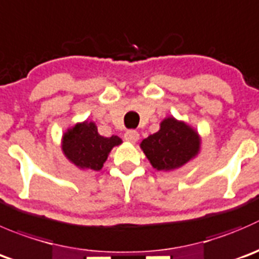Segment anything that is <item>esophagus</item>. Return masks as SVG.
<instances>
[{
	"label": "esophagus",
	"mask_w": 259,
	"mask_h": 259,
	"mask_svg": "<svg viewBox=\"0 0 259 259\" xmlns=\"http://www.w3.org/2000/svg\"><path fill=\"white\" fill-rule=\"evenodd\" d=\"M124 139L130 143L138 142V139H139V133H138L137 130H133V129L127 130V132L124 134Z\"/></svg>",
	"instance_id": "34e87169"
}]
</instances>
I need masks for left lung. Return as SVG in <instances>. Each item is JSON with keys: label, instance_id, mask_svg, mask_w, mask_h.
I'll list each match as a JSON object with an SVG mask.
<instances>
[{"label": "left lung", "instance_id": "1", "mask_svg": "<svg viewBox=\"0 0 259 259\" xmlns=\"http://www.w3.org/2000/svg\"><path fill=\"white\" fill-rule=\"evenodd\" d=\"M152 165L158 170L181 167L197 154L200 140L197 133L173 117L160 122L159 132L149 135L140 144Z\"/></svg>", "mask_w": 259, "mask_h": 259}]
</instances>
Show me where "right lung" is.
Masks as SVG:
<instances>
[{"label": "right lung", "mask_w": 259, "mask_h": 259, "mask_svg": "<svg viewBox=\"0 0 259 259\" xmlns=\"http://www.w3.org/2000/svg\"><path fill=\"white\" fill-rule=\"evenodd\" d=\"M121 144V139L115 135L105 138L97 133L94 122L77 124L63 137V152L71 162L81 168L100 170L107 159L110 150Z\"/></svg>", "instance_id": "obj_1"}]
</instances>
